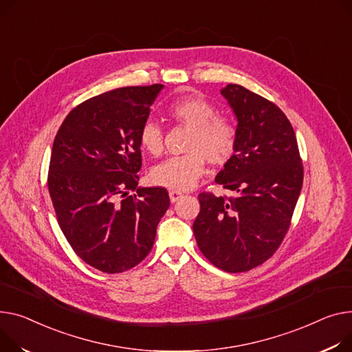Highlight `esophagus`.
I'll return each instance as SVG.
<instances>
[{
	"instance_id": "obj_1",
	"label": "esophagus",
	"mask_w": 352,
	"mask_h": 352,
	"mask_svg": "<svg viewBox=\"0 0 352 352\" xmlns=\"http://www.w3.org/2000/svg\"><path fill=\"white\" fill-rule=\"evenodd\" d=\"M182 197H184V194L179 192V191H175V190L170 191V199H171V202H177V201L181 199Z\"/></svg>"
}]
</instances>
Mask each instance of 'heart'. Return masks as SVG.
<instances>
[{"mask_svg": "<svg viewBox=\"0 0 352 352\" xmlns=\"http://www.w3.org/2000/svg\"><path fill=\"white\" fill-rule=\"evenodd\" d=\"M170 119L190 129L184 150L186 154L168 158L151 170V181L175 191H186L199 181L210 166L221 167L233 157L238 146V130L228 116L217 114L215 106L201 95H185L167 109ZM138 142L148 154L164 153V130L153 120L140 129Z\"/></svg>", "mask_w": 352, "mask_h": 352, "instance_id": "heart-1", "label": "heart"}]
</instances>
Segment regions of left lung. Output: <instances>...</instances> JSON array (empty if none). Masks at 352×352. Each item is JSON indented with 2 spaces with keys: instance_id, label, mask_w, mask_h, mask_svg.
Segmentation results:
<instances>
[{
  "instance_id": "obj_1",
  "label": "left lung",
  "mask_w": 352,
  "mask_h": 352,
  "mask_svg": "<svg viewBox=\"0 0 352 352\" xmlns=\"http://www.w3.org/2000/svg\"><path fill=\"white\" fill-rule=\"evenodd\" d=\"M238 117V146L215 178L235 197L198 195L199 250L228 273L261 266L282 245L302 186L294 130L273 102L241 85L221 90Z\"/></svg>"
}]
</instances>
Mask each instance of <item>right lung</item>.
I'll return each instance as SVG.
<instances>
[{
  "instance_id": "obj_1",
  "label": "right lung",
  "mask_w": 352,
  "mask_h": 352,
  "mask_svg": "<svg viewBox=\"0 0 352 352\" xmlns=\"http://www.w3.org/2000/svg\"><path fill=\"white\" fill-rule=\"evenodd\" d=\"M162 85L90 98L65 117L54 140L48 190L69 245L89 266L123 273L150 253L170 206L162 186L138 188L140 129Z\"/></svg>"
}]
</instances>
